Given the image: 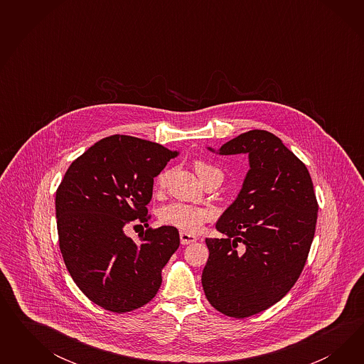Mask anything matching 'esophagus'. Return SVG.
I'll return each instance as SVG.
<instances>
[{
	"label": "esophagus",
	"instance_id": "esophagus-1",
	"mask_svg": "<svg viewBox=\"0 0 364 364\" xmlns=\"http://www.w3.org/2000/svg\"><path fill=\"white\" fill-rule=\"evenodd\" d=\"M196 240H198L196 236H193V235H191V233H187V232H180V242H181L183 245L195 242Z\"/></svg>",
	"mask_w": 364,
	"mask_h": 364
}]
</instances>
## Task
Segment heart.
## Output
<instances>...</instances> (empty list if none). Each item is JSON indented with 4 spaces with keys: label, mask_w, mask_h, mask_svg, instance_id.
<instances>
[{
    "label": "heart",
    "mask_w": 364,
    "mask_h": 364,
    "mask_svg": "<svg viewBox=\"0 0 364 364\" xmlns=\"http://www.w3.org/2000/svg\"><path fill=\"white\" fill-rule=\"evenodd\" d=\"M195 171L200 177L201 181L210 176L223 177L220 169L216 166H210L208 163L198 160L195 161ZM169 176V172H161L156 178V187L159 189L166 187V180ZM210 213L207 210L192 207L183 203H172L168 204L163 210H160V220L166 225L176 227L181 231L195 233L200 231L204 223L210 220Z\"/></svg>",
    "instance_id": "b5f03b06"
}]
</instances>
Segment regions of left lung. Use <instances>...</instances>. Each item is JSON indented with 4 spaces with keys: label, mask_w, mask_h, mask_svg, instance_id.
<instances>
[{
    "label": "left lung",
    "mask_w": 364,
    "mask_h": 364,
    "mask_svg": "<svg viewBox=\"0 0 364 364\" xmlns=\"http://www.w3.org/2000/svg\"><path fill=\"white\" fill-rule=\"evenodd\" d=\"M210 152L248 154L250 169L216 230L201 284L212 307L247 318L274 306L294 287L315 235L318 201L309 169L267 131L242 133ZM242 242L243 251L237 254Z\"/></svg>",
    "instance_id": "left-lung-1"
}]
</instances>
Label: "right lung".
<instances>
[{
    "label": "right lung",
    "mask_w": 364,
    "mask_h": 364,
    "mask_svg": "<svg viewBox=\"0 0 364 364\" xmlns=\"http://www.w3.org/2000/svg\"><path fill=\"white\" fill-rule=\"evenodd\" d=\"M178 152L132 136L92 145L55 192L60 250L78 288L100 307L129 312L151 301L180 237L173 227L146 230L134 242L129 221H146L154 178Z\"/></svg>",
    "instance_id": "right-lung-1"
}]
</instances>
